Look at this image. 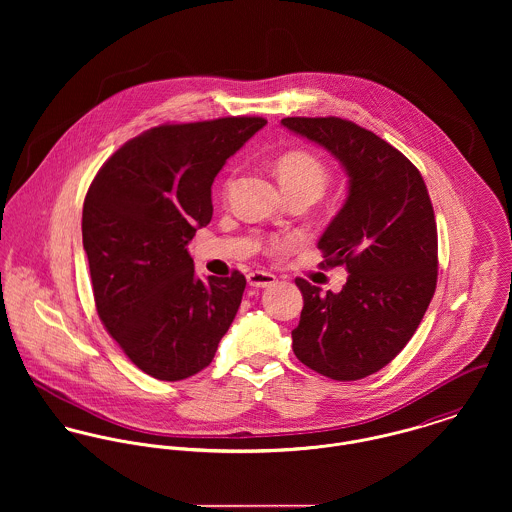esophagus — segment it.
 <instances>
[{
	"mask_svg": "<svg viewBox=\"0 0 512 512\" xmlns=\"http://www.w3.org/2000/svg\"><path fill=\"white\" fill-rule=\"evenodd\" d=\"M248 284L252 288H270L276 284V276L270 274V272H264V270H256V272H250L248 274Z\"/></svg>",
	"mask_w": 512,
	"mask_h": 512,
	"instance_id": "1",
	"label": "esophagus"
}]
</instances>
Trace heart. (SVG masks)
Returning a JSON list of instances; mask_svg holds the SVG:
<instances>
[{"mask_svg": "<svg viewBox=\"0 0 512 512\" xmlns=\"http://www.w3.org/2000/svg\"><path fill=\"white\" fill-rule=\"evenodd\" d=\"M282 187L290 191H311L321 197L329 183L327 165L309 151L293 149L284 153L276 165Z\"/></svg>", "mask_w": 512, "mask_h": 512, "instance_id": "obj_1", "label": "heart"}]
</instances>
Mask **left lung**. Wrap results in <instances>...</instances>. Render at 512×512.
<instances>
[{
	"mask_svg": "<svg viewBox=\"0 0 512 512\" xmlns=\"http://www.w3.org/2000/svg\"><path fill=\"white\" fill-rule=\"evenodd\" d=\"M293 134L325 147L349 175V195L317 246L325 266H345L339 293L307 280L293 353L333 380H359L388 365L416 333L438 282L434 207L412 161L341 118H284Z\"/></svg>",
	"mask_w": 512,
	"mask_h": 512,
	"instance_id": "obj_1",
	"label": "left lung"
}]
</instances>
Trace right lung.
Instances as JSON below:
<instances>
[{
    "label": "right lung",
    "mask_w": 512,
    "mask_h": 512,
    "mask_svg": "<svg viewBox=\"0 0 512 512\" xmlns=\"http://www.w3.org/2000/svg\"><path fill=\"white\" fill-rule=\"evenodd\" d=\"M264 118L163 124L120 147L82 207L96 311L128 359L157 380L213 363L246 278L195 276L187 244L213 217L211 185Z\"/></svg>",
    "instance_id": "obj_1"
}]
</instances>
